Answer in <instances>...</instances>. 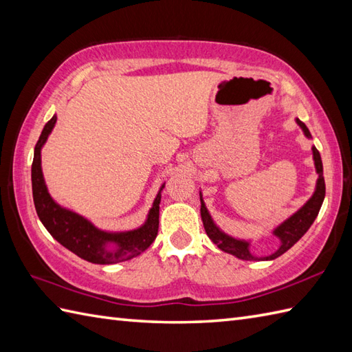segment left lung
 <instances>
[{
    "instance_id": "left-lung-1",
    "label": "left lung",
    "mask_w": 352,
    "mask_h": 352,
    "mask_svg": "<svg viewBox=\"0 0 352 352\" xmlns=\"http://www.w3.org/2000/svg\"><path fill=\"white\" fill-rule=\"evenodd\" d=\"M296 124L301 126V130L304 131L305 138L311 139V134H310L307 126H305V124L301 122L300 119H296ZM311 151H313V160H315V168H316V174H318L316 189H315V192H313L311 198L300 208V210L295 212L290 216V218L281 222L280 226L272 231V234L280 239L278 250L272 252L271 256H266V257L252 256L250 251L251 243L248 241L231 237V236L223 233V231L218 226H216L212 219L210 213H208V210H207L206 204H204L203 195H201V192H199L201 219H203L206 233L208 237L212 239V242L214 245H218V248L222 250L223 252H228V254H231V256L242 258V260H274L276 257H280L281 254H284L287 250H290L292 246H294L305 233H307V230L311 227V223L315 222L316 216L320 210V206H322L324 198H325V180H324L322 160H320V154L315 146H311Z\"/></svg>"
}]
</instances>
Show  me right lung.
I'll use <instances>...</instances> for the list:
<instances>
[{"instance_id": "1", "label": "right lung", "mask_w": 352, "mask_h": 352, "mask_svg": "<svg viewBox=\"0 0 352 352\" xmlns=\"http://www.w3.org/2000/svg\"><path fill=\"white\" fill-rule=\"evenodd\" d=\"M56 121L57 116L54 115L45 124L41 138L34 146V157L32 164L34 207L43 227L65 248L77 254L80 258L91 261V263L95 265H115L138 257L139 254L149 248V245L157 237V231H159V208L164 184H162L159 193H157L144 226L131 231H119V233H111V231L96 228L91 221H87L83 216L58 206L51 198L47 184H45L41 164V149L45 145V142H47L50 133L54 129ZM110 244L114 246L111 250L108 248Z\"/></svg>"}]
</instances>
